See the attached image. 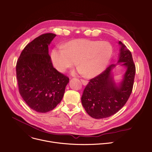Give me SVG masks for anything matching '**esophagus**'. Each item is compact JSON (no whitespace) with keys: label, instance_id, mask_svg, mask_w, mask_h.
Here are the masks:
<instances>
[{"label":"esophagus","instance_id":"34e87169","mask_svg":"<svg viewBox=\"0 0 152 152\" xmlns=\"http://www.w3.org/2000/svg\"><path fill=\"white\" fill-rule=\"evenodd\" d=\"M80 81L82 82L83 84L84 85V86H86L87 84H88V81L86 80H84V79H80Z\"/></svg>","mask_w":152,"mask_h":152}]
</instances>
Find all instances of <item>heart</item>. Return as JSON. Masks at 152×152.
I'll use <instances>...</instances> for the list:
<instances>
[{"mask_svg":"<svg viewBox=\"0 0 152 152\" xmlns=\"http://www.w3.org/2000/svg\"><path fill=\"white\" fill-rule=\"evenodd\" d=\"M113 53V46L109 42L80 38L54 48L50 54V60L60 73L77 64L80 65L77 73L95 77L104 70Z\"/></svg>","mask_w":152,"mask_h":152,"instance_id":"b5f03b06","label":"heart"}]
</instances>
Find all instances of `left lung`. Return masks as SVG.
<instances>
[{"instance_id": "left-lung-1", "label": "left lung", "mask_w": 152, "mask_h": 152, "mask_svg": "<svg viewBox=\"0 0 152 152\" xmlns=\"http://www.w3.org/2000/svg\"><path fill=\"white\" fill-rule=\"evenodd\" d=\"M118 63L126 68L123 79L117 86L111 71L115 65L108 66L103 73L91 79L84 90L82 104L87 113L96 119L109 117L126 104L132 92L136 67L132 54L121 42Z\"/></svg>"}]
</instances>
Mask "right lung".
<instances>
[{
  "label": "right lung",
  "mask_w": 152,
  "mask_h": 152,
  "mask_svg": "<svg viewBox=\"0 0 152 152\" xmlns=\"http://www.w3.org/2000/svg\"><path fill=\"white\" fill-rule=\"evenodd\" d=\"M56 35H39L26 45L16 66L19 92L26 103L38 113L54 109L64 96L68 77L53 67L48 45Z\"/></svg>",
  "instance_id": "right-lung-1"
}]
</instances>
